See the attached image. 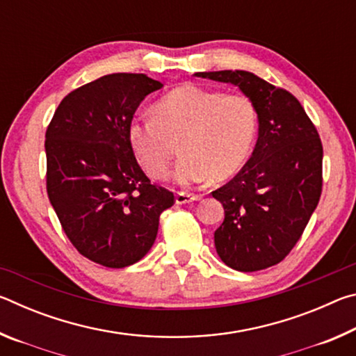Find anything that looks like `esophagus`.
<instances>
[{"label":"esophagus","instance_id":"esophagus-1","mask_svg":"<svg viewBox=\"0 0 356 356\" xmlns=\"http://www.w3.org/2000/svg\"><path fill=\"white\" fill-rule=\"evenodd\" d=\"M200 200H201V195H193V193H188V191H177V195H176V204L195 202Z\"/></svg>","mask_w":356,"mask_h":356}]
</instances>
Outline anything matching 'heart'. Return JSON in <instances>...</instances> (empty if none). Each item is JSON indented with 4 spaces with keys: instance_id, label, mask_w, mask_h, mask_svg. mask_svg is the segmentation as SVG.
Segmentation results:
<instances>
[{
    "instance_id": "b5f03b06",
    "label": "heart",
    "mask_w": 356,
    "mask_h": 356,
    "mask_svg": "<svg viewBox=\"0 0 356 356\" xmlns=\"http://www.w3.org/2000/svg\"><path fill=\"white\" fill-rule=\"evenodd\" d=\"M257 134V111L245 94H222L185 83L154 105L152 118L129 127L131 150L149 176L165 179L180 141L177 182L200 184L229 179L251 154Z\"/></svg>"
}]
</instances>
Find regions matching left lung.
I'll use <instances>...</instances> for the list:
<instances>
[{
    "label": "left lung",
    "instance_id": "1",
    "mask_svg": "<svg viewBox=\"0 0 356 356\" xmlns=\"http://www.w3.org/2000/svg\"><path fill=\"white\" fill-rule=\"evenodd\" d=\"M231 83L256 106V147L236 177L212 196L225 207L215 248L227 267L257 272L280 264L298 242L322 193L323 147L300 102L245 70L197 72Z\"/></svg>",
    "mask_w": 356,
    "mask_h": 356
}]
</instances>
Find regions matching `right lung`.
I'll return each mask as SVG.
<instances>
[{
	"instance_id": "obj_1",
	"label": "right lung",
	"mask_w": 356,
	"mask_h": 356,
	"mask_svg": "<svg viewBox=\"0 0 356 356\" xmlns=\"http://www.w3.org/2000/svg\"><path fill=\"white\" fill-rule=\"evenodd\" d=\"M163 84L111 74L65 95L45 134L47 193L65 236L89 261L122 268L147 254L172 191L150 184L129 141L136 108Z\"/></svg>"
}]
</instances>
